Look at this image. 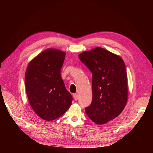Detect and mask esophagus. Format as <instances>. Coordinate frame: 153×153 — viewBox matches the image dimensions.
I'll return each instance as SVG.
<instances>
[{"instance_id": "obj_1", "label": "esophagus", "mask_w": 153, "mask_h": 153, "mask_svg": "<svg viewBox=\"0 0 153 153\" xmlns=\"http://www.w3.org/2000/svg\"><path fill=\"white\" fill-rule=\"evenodd\" d=\"M73 98L75 101H76L78 100V95L76 94H73Z\"/></svg>"}]
</instances>
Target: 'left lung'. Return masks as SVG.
Masks as SVG:
<instances>
[{
	"mask_svg": "<svg viewBox=\"0 0 153 153\" xmlns=\"http://www.w3.org/2000/svg\"><path fill=\"white\" fill-rule=\"evenodd\" d=\"M78 57L92 73V100L85 112L95 123H106L117 117L127 103L125 64L119 55L101 47L82 52Z\"/></svg>",
	"mask_w": 153,
	"mask_h": 153,
	"instance_id": "obj_1",
	"label": "left lung"
}]
</instances>
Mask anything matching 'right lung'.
I'll return each mask as SVG.
<instances>
[{"label": "right lung", "instance_id": "right-lung-1", "mask_svg": "<svg viewBox=\"0 0 153 153\" xmlns=\"http://www.w3.org/2000/svg\"><path fill=\"white\" fill-rule=\"evenodd\" d=\"M65 52L48 48L32 60L27 66L25 85L35 113L46 121L61 117L70 107L72 96L61 75Z\"/></svg>", "mask_w": 153, "mask_h": 153}]
</instances>
